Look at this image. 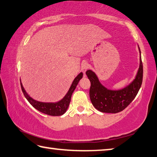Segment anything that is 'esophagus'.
I'll use <instances>...</instances> for the list:
<instances>
[{
	"instance_id": "esophagus-1",
	"label": "esophagus",
	"mask_w": 157,
	"mask_h": 157,
	"mask_svg": "<svg viewBox=\"0 0 157 157\" xmlns=\"http://www.w3.org/2000/svg\"><path fill=\"white\" fill-rule=\"evenodd\" d=\"M89 68V64L86 63V62H84V63H82V71L83 72V73L85 74L86 71H87Z\"/></svg>"
}]
</instances>
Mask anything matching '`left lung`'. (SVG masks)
I'll return each mask as SVG.
<instances>
[{
  "label": "left lung",
  "instance_id": "8db88e82",
  "mask_svg": "<svg viewBox=\"0 0 157 157\" xmlns=\"http://www.w3.org/2000/svg\"><path fill=\"white\" fill-rule=\"evenodd\" d=\"M86 75L91 82L89 96L95 108L102 113H119L124 110L136 98L143 82V67L141 55L140 67L135 79L128 86L121 90L112 91L104 87L98 81L96 74L90 70L86 72Z\"/></svg>",
  "mask_w": 157,
  "mask_h": 157
}]
</instances>
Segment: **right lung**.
<instances>
[{"mask_svg": "<svg viewBox=\"0 0 157 157\" xmlns=\"http://www.w3.org/2000/svg\"><path fill=\"white\" fill-rule=\"evenodd\" d=\"M82 76L83 73H80L75 78L71 88H70L69 91H68V93H67L65 97L61 101L57 102V103H43V102L37 101L28 95V94L24 90L21 83V87L22 91H23L24 95L26 97L27 101L36 110H38V111L41 112V113L44 114H46L47 115L60 116L66 112L67 109H68L69 106L70 102H71L72 94H73L74 90L75 89L77 85H78L79 81L82 78Z\"/></svg>", "mask_w": 157, "mask_h": 157, "instance_id": "1", "label": "right lung"}]
</instances>
